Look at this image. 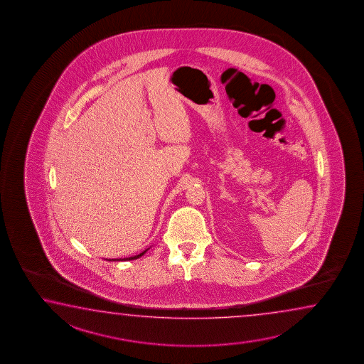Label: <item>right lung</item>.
<instances>
[{"instance_id":"1","label":"right lung","mask_w":364,"mask_h":364,"mask_svg":"<svg viewBox=\"0 0 364 364\" xmlns=\"http://www.w3.org/2000/svg\"><path fill=\"white\" fill-rule=\"evenodd\" d=\"M146 252H147V250H143L142 253H139V255H136V256H134V257H129V258H124V259H122V258H120V259H119V258H117V259H112V261H130V259H136V258H139V257H142L143 255H144V253H146ZM109 261H111V259H109Z\"/></svg>"}]
</instances>
